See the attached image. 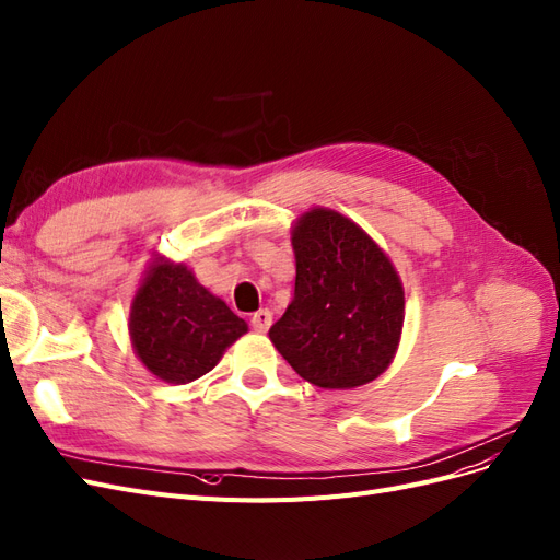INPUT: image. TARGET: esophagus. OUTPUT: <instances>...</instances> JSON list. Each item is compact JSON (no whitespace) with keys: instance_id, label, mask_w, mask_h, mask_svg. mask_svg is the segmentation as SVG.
<instances>
[{"instance_id":"1","label":"esophagus","mask_w":560,"mask_h":560,"mask_svg":"<svg viewBox=\"0 0 560 560\" xmlns=\"http://www.w3.org/2000/svg\"><path fill=\"white\" fill-rule=\"evenodd\" d=\"M250 326H254L256 332H267L269 326H272V312L260 310L254 316H250Z\"/></svg>"}]
</instances>
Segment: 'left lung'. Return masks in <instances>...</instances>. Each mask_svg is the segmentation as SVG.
Returning <instances> with one entry per match:
<instances>
[{
    "instance_id": "8db88e82",
    "label": "left lung",
    "mask_w": 560,
    "mask_h": 560,
    "mask_svg": "<svg viewBox=\"0 0 560 560\" xmlns=\"http://www.w3.org/2000/svg\"><path fill=\"white\" fill-rule=\"evenodd\" d=\"M295 295L269 328L275 349L318 388H355L393 363L405 288L386 250L349 215L304 211L291 230Z\"/></svg>"
}]
</instances>
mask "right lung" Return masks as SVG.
I'll list each match as a JSON object with an SVG mask.
<instances>
[{
  "label": "right lung",
  "instance_id": "right-lung-1",
  "mask_svg": "<svg viewBox=\"0 0 560 560\" xmlns=\"http://www.w3.org/2000/svg\"><path fill=\"white\" fill-rule=\"evenodd\" d=\"M128 330L137 358L155 378L190 384L219 365L248 326L186 262L155 254L135 291Z\"/></svg>",
  "mask_w": 560,
  "mask_h": 560
}]
</instances>
